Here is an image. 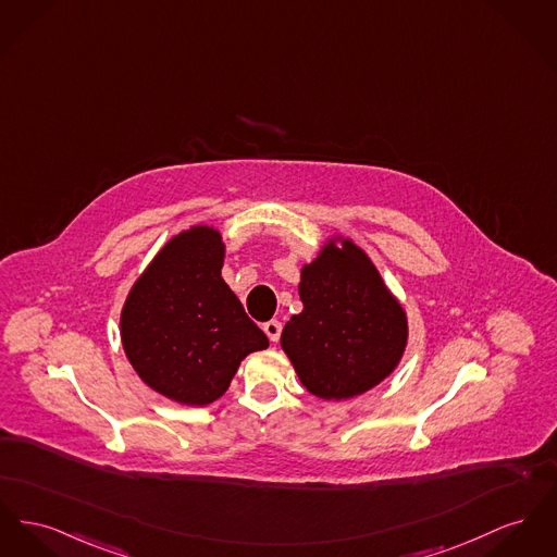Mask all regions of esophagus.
I'll return each instance as SVG.
<instances>
[{
    "instance_id": "obj_1",
    "label": "esophagus",
    "mask_w": 557,
    "mask_h": 557,
    "mask_svg": "<svg viewBox=\"0 0 557 557\" xmlns=\"http://www.w3.org/2000/svg\"><path fill=\"white\" fill-rule=\"evenodd\" d=\"M262 330H264V334L269 336L271 343H277V341H280V334H282V322L269 320V322L262 324Z\"/></svg>"
}]
</instances>
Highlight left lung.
Masks as SVG:
<instances>
[{"label": "left lung", "mask_w": 557, "mask_h": 557, "mask_svg": "<svg viewBox=\"0 0 557 557\" xmlns=\"http://www.w3.org/2000/svg\"><path fill=\"white\" fill-rule=\"evenodd\" d=\"M302 311L282 332L300 383L322 399L372 389L404 354L408 324L376 267L354 242H332L302 267Z\"/></svg>", "instance_id": "1"}]
</instances>
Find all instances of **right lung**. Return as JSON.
Instances as JSON below:
<instances>
[{"mask_svg":"<svg viewBox=\"0 0 557 557\" xmlns=\"http://www.w3.org/2000/svg\"><path fill=\"white\" fill-rule=\"evenodd\" d=\"M221 233L194 227L170 239L122 311V343L138 376L165 397L206 406L269 341L221 277Z\"/></svg>","mask_w":557,"mask_h":557,"instance_id":"right-lung-1","label":"right lung"}]
</instances>
